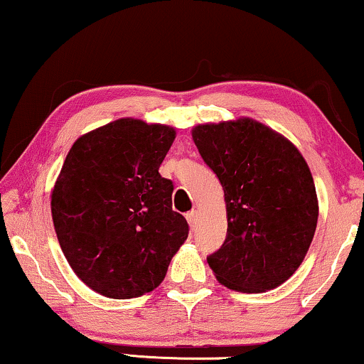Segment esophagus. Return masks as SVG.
<instances>
[{
  "label": "esophagus",
  "mask_w": 364,
  "mask_h": 364,
  "mask_svg": "<svg viewBox=\"0 0 364 364\" xmlns=\"http://www.w3.org/2000/svg\"><path fill=\"white\" fill-rule=\"evenodd\" d=\"M187 223L191 224V228L193 229L197 225V220H199V215H197V210H191V212H187Z\"/></svg>",
  "instance_id": "esophagus-1"
}]
</instances>
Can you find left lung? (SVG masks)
Wrapping results in <instances>:
<instances>
[{"label": "left lung", "mask_w": 364, "mask_h": 364, "mask_svg": "<svg viewBox=\"0 0 364 364\" xmlns=\"http://www.w3.org/2000/svg\"><path fill=\"white\" fill-rule=\"evenodd\" d=\"M192 139L224 188L228 235L207 257L217 281L240 292L274 289L314 237L318 197L308 164L289 140L251 119L197 125Z\"/></svg>", "instance_id": "1"}]
</instances>
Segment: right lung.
Wrapping results in <instances>:
<instances>
[{"label": "right lung", "instance_id": "1", "mask_svg": "<svg viewBox=\"0 0 364 364\" xmlns=\"http://www.w3.org/2000/svg\"><path fill=\"white\" fill-rule=\"evenodd\" d=\"M172 127L120 119L80 136L51 193L65 257L98 294L130 299L154 291L188 235L172 210L173 183L159 173Z\"/></svg>", "mask_w": 364, "mask_h": 364}]
</instances>
